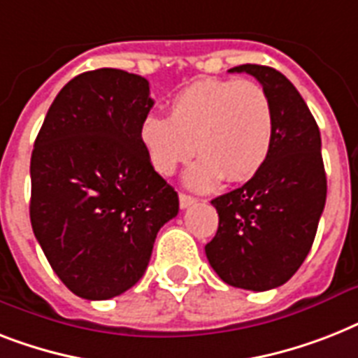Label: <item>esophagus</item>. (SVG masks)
<instances>
[{"label":"esophagus","instance_id":"34e87169","mask_svg":"<svg viewBox=\"0 0 358 358\" xmlns=\"http://www.w3.org/2000/svg\"><path fill=\"white\" fill-rule=\"evenodd\" d=\"M178 200H180V208L182 209L189 208V206H193L194 202H196V199H193V196H189V194H185V193H180Z\"/></svg>","mask_w":358,"mask_h":358}]
</instances>
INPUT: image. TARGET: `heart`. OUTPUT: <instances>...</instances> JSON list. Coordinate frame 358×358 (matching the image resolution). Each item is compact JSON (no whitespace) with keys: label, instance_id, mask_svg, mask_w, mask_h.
<instances>
[{"label":"heart","instance_id":"1","mask_svg":"<svg viewBox=\"0 0 358 358\" xmlns=\"http://www.w3.org/2000/svg\"><path fill=\"white\" fill-rule=\"evenodd\" d=\"M274 112L259 84L237 78H202L174 95L167 119L149 113L139 124V141L154 171L171 176L194 154L185 174L196 191L224 178L246 182L268 159Z\"/></svg>","mask_w":358,"mask_h":358}]
</instances>
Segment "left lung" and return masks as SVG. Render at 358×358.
<instances>
[{
    "mask_svg": "<svg viewBox=\"0 0 358 358\" xmlns=\"http://www.w3.org/2000/svg\"><path fill=\"white\" fill-rule=\"evenodd\" d=\"M229 73L259 80L274 112V139L259 173L211 200L219 229L206 255L224 283L261 292L287 283L313 246L327 196L322 139L303 97L283 73L259 64Z\"/></svg>",
    "mask_w": 358,
    "mask_h": 358,
    "instance_id": "1",
    "label": "left lung"
}]
</instances>
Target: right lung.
Returning <instances> with one entry per match:
<instances>
[{
	"label": "right lung",
	"mask_w": 358,
	"mask_h": 358,
	"mask_svg": "<svg viewBox=\"0 0 358 358\" xmlns=\"http://www.w3.org/2000/svg\"><path fill=\"white\" fill-rule=\"evenodd\" d=\"M152 104L147 78L86 71L58 92L34 141V237L84 300H110L138 283L159 228L178 215V194L139 141Z\"/></svg>",
	"instance_id": "1"
}]
</instances>
